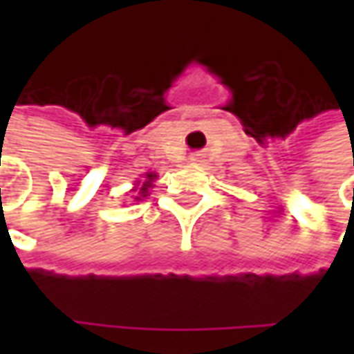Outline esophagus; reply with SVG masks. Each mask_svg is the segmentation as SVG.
Returning <instances> with one entry per match:
<instances>
[{"mask_svg": "<svg viewBox=\"0 0 354 354\" xmlns=\"http://www.w3.org/2000/svg\"><path fill=\"white\" fill-rule=\"evenodd\" d=\"M189 159H191V163H203V153H193Z\"/></svg>", "mask_w": 354, "mask_h": 354, "instance_id": "1", "label": "esophagus"}]
</instances>
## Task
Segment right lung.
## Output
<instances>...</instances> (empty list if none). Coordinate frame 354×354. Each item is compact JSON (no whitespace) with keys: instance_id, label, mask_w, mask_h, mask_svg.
I'll list each match as a JSON object with an SVG mask.
<instances>
[{"instance_id":"1","label":"right lung","mask_w":354,"mask_h":354,"mask_svg":"<svg viewBox=\"0 0 354 354\" xmlns=\"http://www.w3.org/2000/svg\"><path fill=\"white\" fill-rule=\"evenodd\" d=\"M157 179V175L156 173H145V179L143 181H138V187L136 189H131L133 193H136V201H142V198L147 197V193H149V189L153 187V181Z\"/></svg>"}]
</instances>
